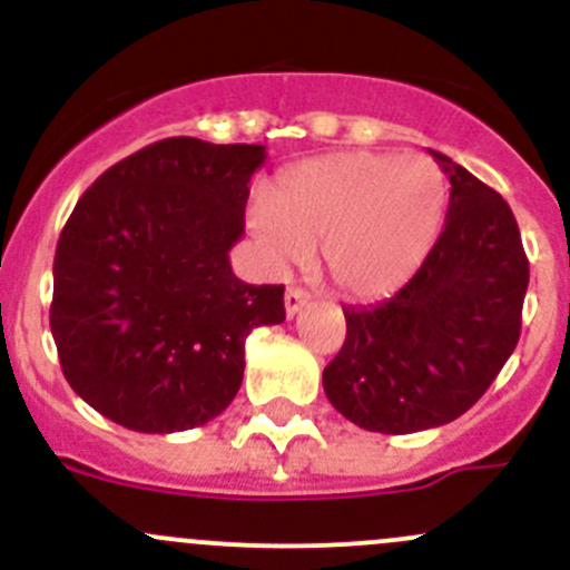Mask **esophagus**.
Here are the masks:
<instances>
[{
    "label": "esophagus",
    "mask_w": 570,
    "mask_h": 570,
    "mask_svg": "<svg viewBox=\"0 0 570 570\" xmlns=\"http://www.w3.org/2000/svg\"><path fill=\"white\" fill-rule=\"evenodd\" d=\"M308 303V292L301 289V286H289L284 295V308H286V317H295L303 306Z\"/></svg>",
    "instance_id": "1"
}]
</instances>
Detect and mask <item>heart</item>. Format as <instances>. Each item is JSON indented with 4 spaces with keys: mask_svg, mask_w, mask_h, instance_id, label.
<instances>
[{
    "mask_svg": "<svg viewBox=\"0 0 570 570\" xmlns=\"http://www.w3.org/2000/svg\"><path fill=\"white\" fill-rule=\"evenodd\" d=\"M444 209V176L422 154L338 151L284 170L273 200H250L248 226L273 264L306 262L322 245L344 295L381 297L428 258Z\"/></svg>",
    "mask_w": 570,
    "mask_h": 570,
    "instance_id": "obj_1",
    "label": "heart"
}]
</instances>
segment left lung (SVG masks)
Returning a JSON list of instances; mask_svg holds the SVG:
<instances>
[{
  "instance_id": "left-lung-1",
  "label": "left lung",
  "mask_w": 570,
  "mask_h": 570,
  "mask_svg": "<svg viewBox=\"0 0 570 570\" xmlns=\"http://www.w3.org/2000/svg\"><path fill=\"white\" fill-rule=\"evenodd\" d=\"M450 176L441 237L411 281L375 306H344L347 338L322 372L358 428L402 435L469 411L521 336L530 262L508 200L439 151Z\"/></svg>"
}]
</instances>
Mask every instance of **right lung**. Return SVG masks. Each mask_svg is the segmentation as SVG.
I'll list each match as a JSON object with an SVG mask.
<instances>
[{"mask_svg": "<svg viewBox=\"0 0 570 570\" xmlns=\"http://www.w3.org/2000/svg\"><path fill=\"white\" fill-rule=\"evenodd\" d=\"M264 146L168 137L105 170L55 253L49 325L66 381L137 433L220 416L243 386L245 338L284 322V286L234 275Z\"/></svg>", "mask_w": 570, "mask_h": 570, "instance_id": "obj_1", "label": "right lung"}]
</instances>
